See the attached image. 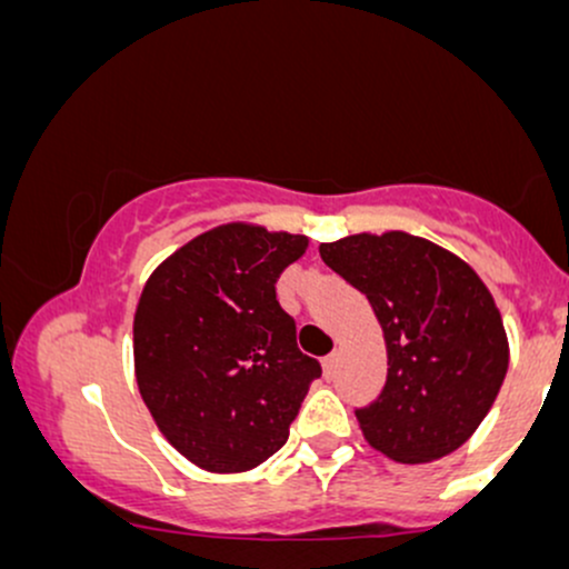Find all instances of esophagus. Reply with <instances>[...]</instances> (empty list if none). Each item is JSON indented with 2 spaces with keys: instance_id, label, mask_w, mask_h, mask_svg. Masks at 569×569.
I'll return each instance as SVG.
<instances>
[{
  "instance_id": "34e87169",
  "label": "esophagus",
  "mask_w": 569,
  "mask_h": 569,
  "mask_svg": "<svg viewBox=\"0 0 569 569\" xmlns=\"http://www.w3.org/2000/svg\"><path fill=\"white\" fill-rule=\"evenodd\" d=\"M337 358H339V352L335 350V352H329V356L323 358V371L326 375H331V371H335V367H337Z\"/></svg>"
}]
</instances>
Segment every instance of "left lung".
<instances>
[{"instance_id":"obj_1","label":"left lung","mask_w":569,"mask_h":569,"mask_svg":"<svg viewBox=\"0 0 569 569\" xmlns=\"http://www.w3.org/2000/svg\"><path fill=\"white\" fill-rule=\"evenodd\" d=\"M321 259L369 299L388 348V380L356 409L375 449L428 462L462 447L508 371L500 310L481 278L447 248L407 232L321 243Z\"/></svg>"}]
</instances>
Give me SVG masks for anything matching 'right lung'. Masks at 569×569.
Segmentation results:
<instances>
[{
  "label": "right lung",
  "instance_id": "add662e5",
  "mask_svg": "<svg viewBox=\"0 0 569 569\" xmlns=\"http://www.w3.org/2000/svg\"><path fill=\"white\" fill-rule=\"evenodd\" d=\"M305 248V234L224 224L181 246L143 286L136 382L162 436L206 471H248L276 455L321 377L276 299V280Z\"/></svg>",
  "mask_w": 569,
  "mask_h": 569
}]
</instances>
